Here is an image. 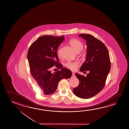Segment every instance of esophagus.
<instances>
[{"mask_svg":"<svg viewBox=\"0 0 129 129\" xmlns=\"http://www.w3.org/2000/svg\"><path fill=\"white\" fill-rule=\"evenodd\" d=\"M75 76V74H74V73H72V77H74Z\"/></svg>","mask_w":129,"mask_h":129,"instance_id":"esophagus-1","label":"esophagus"}]
</instances>
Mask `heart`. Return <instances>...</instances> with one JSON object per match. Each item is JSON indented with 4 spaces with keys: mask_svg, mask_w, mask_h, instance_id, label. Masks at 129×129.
<instances>
[{
    "mask_svg": "<svg viewBox=\"0 0 129 129\" xmlns=\"http://www.w3.org/2000/svg\"><path fill=\"white\" fill-rule=\"evenodd\" d=\"M70 45L74 49V50L76 51L77 52H80L83 47V45L82 42H80L78 40L72 39L71 40L70 42ZM61 50L60 49H59L58 51V54L59 55H60ZM79 63L76 61H68L66 63L65 66L69 70L71 71H74L76 70L77 67H78Z\"/></svg>",
    "mask_w": 129,
    "mask_h": 129,
    "instance_id": "b5f03b06",
    "label": "heart"
}]
</instances>
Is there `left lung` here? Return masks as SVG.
<instances>
[{"instance_id":"left-lung-1","label":"left lung","mask_w":129,"mask_h":129,"mask_svg":"<svg viewBox=\"0 0 129 129\" xmlns=\"http://www.w3.org/2000/svg\"><path fill=\"white\" fill-rule=\"evenodd\" d=\"M79 37L85 40L87 46L86 60L79 70L89 73L86 77L75 74L79 83L73 89V92L79 98L87 99L95 96L104 87L111 69V62L108 50L103 42L90 34H81Z\"/></svg>"}]
</instances>
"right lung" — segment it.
<instances>
[{
	"instance_id": "right-lung-1",
	"label": "right lung",
	"mask_w": 129,
	"mask_h": 129,
	"mask_svg": "<svg viewBox=\"0 0 129 129\" xmlns=\"http://www.w3.org/2000/svg\"><path fill=\"white\" fill-rule=\"evenodd\" d=\"M64 38L63 36H42L29 49L27 57L31 74L45 95L53 93L61 79H69L72 76L70 70L62 68V65L59 63L57 55V49ZM55 65L61 70L52 73L50 69Z\"/></svg>"
}]
</instances>
